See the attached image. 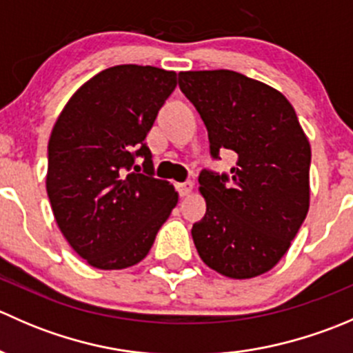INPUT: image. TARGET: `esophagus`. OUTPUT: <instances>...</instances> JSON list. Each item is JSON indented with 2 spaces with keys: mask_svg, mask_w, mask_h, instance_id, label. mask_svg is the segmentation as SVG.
Masks as SVG:
<instances>
[{
  "mask_svg": "<svg viewBox=\"0 0 353 353\" xmlns=\"http://www.w3.org/2000/svg\"><path fill=\"white\" fill-rule=\"evenodd\" d=\"M193 183H181V184H177V190H179V194L183 198H186V196H190L191 193H193Z\"/></svg>",
  "mask_w": 353,
  "mask_h": 353,
  "instance_id": "esophagus-1",
  "label": "esophagus"
}]
</instances>
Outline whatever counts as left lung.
Masks as SVG:
<instances>
[{
    "instance_id": "8db88e82",
    "label": "left lung",
    "mask_w": 353,
    "mask_h": 353,
    "mask_svg": "<svg viewBox=\"0 0 353 353\" xmlns=\"http://www.w3.org/2000/svg\"><path fill=\"white\" fill-rule=\"evenodd\" d=\"M179 87L208 130L210 150L237 154L230 176L203 170L206 215L193 241L206 266L229 279L270 272L309 212L311 145L276 88L237 71H181Z\"/></svg>"
}]
</instances>
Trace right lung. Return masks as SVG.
<instances>
[{
    "label": "right lung",
    "instance_id": "obj_1",
    "mask_svg": "<svg viewBox=\"0 0 353 353\" xmlns=\"http://www.w3.org/2000/svg\"><path fill=\"white\" fill-rule=\"evenodd\" d=\"M176 83V71L155 66L108 68L85 81L56 119L46 190L68 244L94 268L140 263L179 201L169 181L152 176L145 145ZM134 154L145 157L147 174L130 172Z\"/></svg>",
    "mask_w": 353,
    "mask_h": 353
}]
</instances>
